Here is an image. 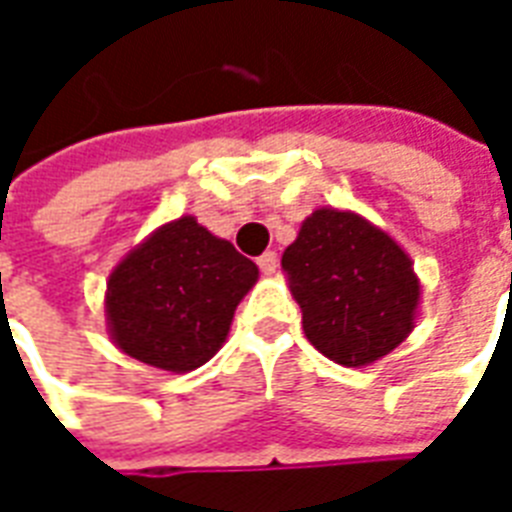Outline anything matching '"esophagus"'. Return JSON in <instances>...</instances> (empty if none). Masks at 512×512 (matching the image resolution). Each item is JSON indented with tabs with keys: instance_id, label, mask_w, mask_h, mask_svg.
<instances>
[{
	"instance_id": "obj_1",
	"label": "esophagus",
	"mask_w": 512,
	"mask_h": 512,
	"mask_svg": "<svg viewBox=\"0 0 512 512\" xmlns=\"http://www.w3.org/2000/svg\"><path fill=\"white\" fill-rule=\"evenodd\" d=\"M257 266H260V271H263V274H274V271L279 268L277 252H266V255L257 257Z\"/></svg>"
}]
</instances>
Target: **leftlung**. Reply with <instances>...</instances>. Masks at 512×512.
I'll return each mask as SVG.
<instances>
[{
    "mask_svg": "<svg viewBox=\"0 0 512 512\" xmlns=\"http://www.w3.org/2000/svg\"><path fill=\"white\" fill-rule=\"evenodd\" d=\"M282 271L307 340L337 365H373L414 329L422 293L414 263L359 213L312 211L285 249Z\"/></svg>",
    "mask_w": 512,
    "mask_h": 512,
    "instance_id": "8db88e82",
    "label": "left lung"
}]
</instances>
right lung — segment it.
Segmentation results:
<instances>
[{
	"label": "right lung",
	"instance_id": "1",
	"mask_svg": "<svg viewBox=\"0 0 512 512\" xmlns=\"http://www.w3.org/2000/svg\"><path fill=\"white\" fill-rule=\"evenodd\" d=\"M257 266L194 216L161 224L109 274L106 329L123 354L189 373L227 340Z\"/></svg>",
	"mask_w": 512,
	"mask_h": 512
}]
</instances>
